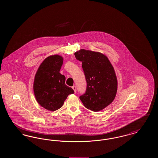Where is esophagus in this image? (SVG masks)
Returning <instances> with one entry per match:
<instances>
[{
    "label": "esophagus",
    "mask_w": 158,
    "mask_h": 158,
    "mask_svg": "<svg viewBox=\"0 0 158 158\" xmlns=\"http://www.w3.org/2000/svg\"><path fill=\"white\" fill-rule=\"evenodd\" d=\"M72 89L74 90L75 92L76 93V86H72Z\"/></svg>",
    "instance_id": "1"
}]
</instances>
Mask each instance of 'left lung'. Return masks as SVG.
Wrapping results in <instances>:
<instances>
[{
    "instance_id": "8db88e82",
    "label": "left lung",
    "mask_w": 158,
    "mask_h": 158,
    "mask_svg": "<svg viewBox=\"0 0 158 158\" xmlns=\"http://www.w3.org/2000/svg\"><path fill=\"white\" fill-rule=\"evenodd\" d=\"M82 62L87 83L85 93L80 96L84 106L92 111H99L111 104L117 91L114 69L102 53L81 49L75 53Z\"/></svg>"
}]
</instances>
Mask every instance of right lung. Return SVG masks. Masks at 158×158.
Listing matches in <instances>:
<instances>
[{
  "label": "right lung",
  "mask_w": 158,
  "mask_h": 158,
  "mask_svg": "<svg viewBox=\"0 0 158 158\" xmlns=\"http://www.w3.org/2000/svg\"><path fill=\"white\" fill-rule=\"evenodd\" d=\"M63 57L48 56L41 63L35 75L33 89L38 103L46 110L54 111L60 108L69 95L74 90L65 84V76L60 73Z\"/></svg>",
  "instance_id": "add662e5"
}]
</instances>
